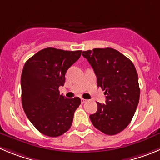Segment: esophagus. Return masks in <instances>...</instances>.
<instances>
[{"instance_id":"1","label":"esophagus","mask_w":160,"mask_h":160,"mask_svg":"<svg viewBox=\"0 0 160 160\" xmlns=\"http://www.w3.org/2000/svg\"><path fill=\"white\" fill-rule=\"evenodd\" d=\"M86 99H83V98L81 99V103H82V104H84V103H86Z\"/></svg>"}]
</instances>
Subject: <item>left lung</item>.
<instances>
[{
    "label": "left lung",
    "instance_id": "8db88e82",
    "mask_svg": "<svg viewBox=\"0 0 160 160\" xmlns=\"http://www.w3.org/2000/svg\"><path fill=\"white\" fill-rule=\"evenodd\" d=\"M97 75V86L104 90L106 104H97L89 115L95 128L108 135L122 131L134 115L140 98L138 75L131 60L112 48L82 52Z\"/></svg>",
    "mask_w": 160,
    "mask_h": 160
}]
</instances>
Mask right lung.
I'll list each match as a JSON object with an SVG mask.
<instances>
[{
	"instance_id": "right-lung-1",
	"label": "right lung",
	"mask_w": 160,
	"mask_h": 160,
	"mask_svg": "<svg viewBox=\"0 0 160 160\" xmlns=\"http://www.w3.org/2000/svg\"><path fill=\"white\" fill-rule=\"evenodd\" d=\"M81 53L80 50L46 48L24 64L21 76L22 108L32 124L44 135L56 138L71 128L81 99L66 98L60 94L59 87L63 86L67 71Z\"/></svg>"
}]
</instances>
